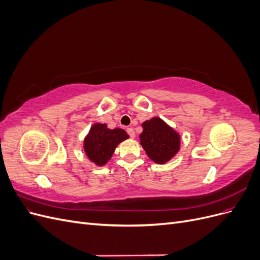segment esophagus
<instances>
[{"label":"esophagus","instance_id":"esophagus-1","mask_svg":"<svg viewBox=\"0 0 260 260\" xmlns=\"http://www.w3.org/2000/svg\"><path fill=\"white\" fill-rule=\"evenodd\" d=\"M127 132H128V135L130 136V138H135L136 137V132H135V130H133L132 128H128L127 129Z\"/></svg>","mask_w":260,"mask_h":260}]
</instances>
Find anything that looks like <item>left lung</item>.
<instances>
[{
    "label": "left lung",
    "mask_w": 260,
    "mask_h": 260,
    "mask_svg": "<svg viewBox=\"0 0 260 260\" xmlns=\"http://www.w3.org/2000/svg\"><path fill=\"white\" fill-rule=\"evenodd\" d=\"M140 144L156 164L169 161L180 149V135L158 117L142 123Z\"/></svg>",
    "instance_id": "left-lung-1"
}]
</instances>
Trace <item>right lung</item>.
I'll return each mask as SVG.
<instances>
[{"mask_svg": "<svg viewBox=\"0 0 260 260\" xmlns=\"http://www.w3.org/2000/svg\"><path fill=\"white\" fill-rule=\"evenodd\" d=\"M128 138L123 129H108L106 123H94L83 141V148L92 162L104 166L112 158L117 145Z\"/></svg>", "mask_w": 260, "mask_h": 260, "instance_id": "add662e5", "label": "right lung"}]
</instances>
